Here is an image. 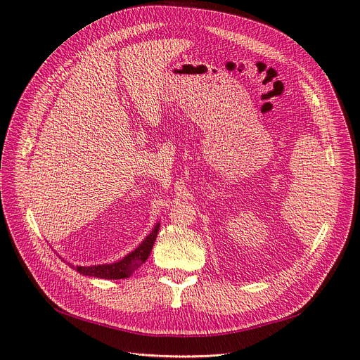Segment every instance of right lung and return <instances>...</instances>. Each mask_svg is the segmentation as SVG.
<instances>
[{
  "instance_id": "1",
  "label": "right lung",
  "mask_w": 360,
  "mask_h": 360,
  "mask_svg": "<svg viewBox=\"0 0 360 360\" xmlns=\"http://www.w3.org/2000/svg\"><path fill=\"white\" fill-rule=\"evenodd\" d=\"M160 223H156V226L152 229V231L145 237L134 250H131L129 255H126L123 259H120L112 263H104V265H91V266H74L72 263L68 265L72 269H77L79 274L86 276H95L101 279H123L131 276V274L140 268L145 263L152 252L153 243L156 240V236L159 231Z\"/></svg>"
}]
</instances>
